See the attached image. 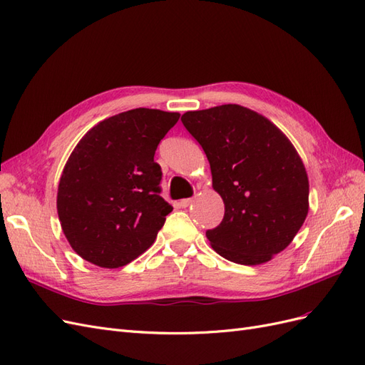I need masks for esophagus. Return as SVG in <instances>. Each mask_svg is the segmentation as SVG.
Here are the masks:
<instances>
[{
  "label": "esophagus",
  "mask_w": 365,
  "mask_h": 365,
  "mask_svg": "<svg viewBox=\"0 0 365 365\" xmlns=\"http://www.w3.org/2000/svg\"><path fill=\"white\" fill-rule=\"evenodd\" d=\"M192 204V200L189 197V200H181L180 201V207H182V208H185V207H189Z\"/></svg>",
  "instance_id": "esophagus-1"
}]
</instances>
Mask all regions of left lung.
<instances>
[{
    "label": "left lung",
    "instance_id": "obj_1",
    "mask_svg": "<svg viewBox=\"0 0 365 365\" xmlns=\"http://www.w3.org/2000/svg\"><path fill=\"white\" fill-rule=\"evenodd\" d=\"M210 163L225 215L207 239L224 259L260 264L288 247L309 210V181L291 141L268 118L240 105L182 114Z\"/></svg>",
    "mask_w": 365,
    "mask_h": 365
}]
</instances>
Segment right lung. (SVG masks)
Returning a JSON list of instances; mask_svg holds the SVG:
<instances>
[{
    "instance_id": "add662e5",
    "label": "right lung",
    "mask_w": 365,
    "mask_h": 365,
    "mask_svg": "<svg viewBox=\"0 0 365 365\" xmlns=\"http://www.w3.org/2000/svg\"><path fill=\"white\" fill-rule=\"evenodd\" d=\"M178 113L135 108L101 121L62 172L58 215L71 248L102 268L125 267L157 239L173 207L160 196L153 161Z\"/></svg>"
}]
</instances>
